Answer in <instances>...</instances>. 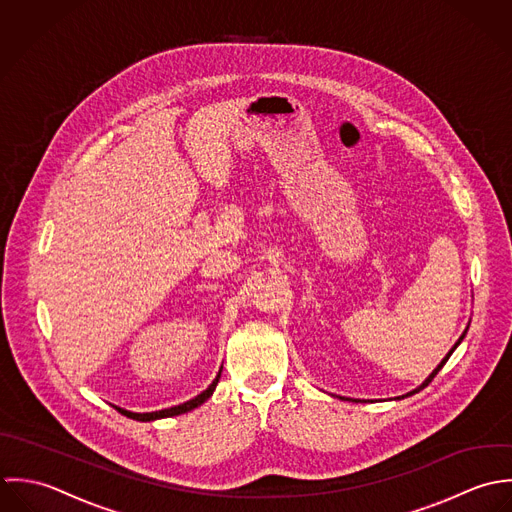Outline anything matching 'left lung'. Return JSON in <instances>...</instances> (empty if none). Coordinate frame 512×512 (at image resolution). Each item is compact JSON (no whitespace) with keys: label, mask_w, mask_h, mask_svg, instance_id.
Listing matches in <instances>:
<instances>
[{"label":"left lung","mask_w":512,"mask_h":512,"mask_svg":"<svg viewBox=\"0 0 512 512\" xmlns=\"http://www.w3.org/2000/svg\"><path fill=\"white\" fill-rule=\"evenodd\" d=\"M465 334H467V330H465V332H463V334H461V336H459V340H457V342H455V346H453V348H451V350H449V352H447V356H445V358H443V360H441V362H439V364H437V368H435V370H433V372H431V374H429V376H427V380H425V382H423V384H421V386H419V388H415V390H413V392H408V394H406V396H402V398H408V396H413V394H417V392H419V390H423V388H425V386H429V382H431V380H433V378H435V376H437V372H439V370H441V368H443V366H445V362H447V360H449V356H451V354H453V350H455V348H457V346H459V344H461V340H463V338H465ZM340 400H350V398H340ZM398 400H400V398H398ZM352 402H356V400H352Z\"/></svg>","instance_id":"1"}]
</instances>
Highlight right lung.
Wrapping results in <instances>:
<instances>
[{
    "label": "right lung",
    "mask_w": 512,
    "mask_h": 512,
    "mask_svg": "<svg viewBox=\"0 0 512 512\" xmlns=\"http://www.w3.org/2000/svg\"><path fill=\"white\" fill-rule=\"evenodd\" d=\"M219 376H221V370L217 372L215 380H213V382L207 386V390H204L200 396H196L194 400H190V402H186V404L174 406V408L160 409V411H150V413H134V411L116 408V406H114V408L118 409L122 415L130 417V419H136V421H154V419H162V417H172V415L188 413V411H192V409H196L198 406H202L205 400H209V398H211V394H213V390H215V386H217V382H219Z\"/></svg>",
    "instance_id": "obj_1"
}]
</instances>
